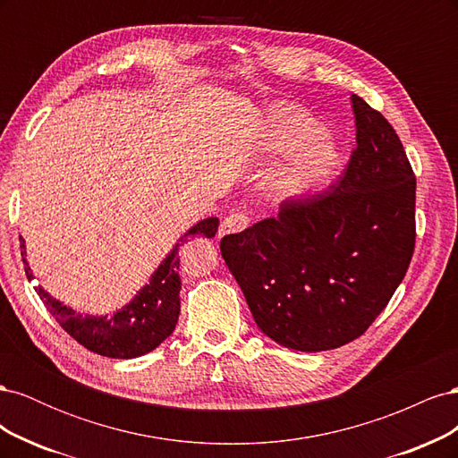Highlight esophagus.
<instances>
[{"label":"esophagus","mask_w":458,"mask_h":458,"mask_svg":"<svg viewBox=\"0 0 458 458\" xmlns=\"http://www.w3.org/2000/svg\"><path fill=\"white\" fill-rule=\"evenodd\" d=\"M248 225H250V217L244 212H233L227 217H224L219 227V234H229V233H241Z\"/></svg>","instance_id":"obj_1"}]
</instances>
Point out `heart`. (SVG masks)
Wrapping results in <instances>:
<instances>
[{
  "label": "heart",
  "mask_w": 458,
  "mask_h": 458,
  "mask_svg": "<svg viewBox=\"0 0 458 458\" xmlns=\"http://www.w3.org/2000/svg\"><path fill=\"white\" fill-rule=\"evenodd\" d=\"M321 126L306 110L279 103L273 105L258 128L261 155L276 157L290 152L271 179L276 199L298 197L321 185L336 165L332 147L321 140Z\"/></svg>",
  "instance_id": "1"
}]
</instances>
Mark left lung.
I'll list each match as a JSON object with an SVG mask.
<instances>
[{
  "label": "left lung",
  "mask_w": 458,
  "mask_h": 458,
  "mask_svg": "<svg viewBox=\"0 0 458 458\" xmlns=\"http://www.w3.org/2000/svg\"><path fill=\"white\" fill-rule=\"evenodd\" d=\"M357 147L327 191L290 197L276 217L221 239L261 332L325 352L365 335L414 252L417 177L392 123L352 95Z\"/></svg>",
  "instance_id": "8db88e82"
}]
</instances>
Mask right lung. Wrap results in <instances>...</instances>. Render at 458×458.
<instances>
[{"label":"right lung","instance_id":"add662e5","mask_svg":"<svg viewBox=\"0 0 458 458\" xmlns=\"http://www.w3.org/2000/svg\"><path fill=\"white\" fill-rule=\"evenodd\" d=\"M219 219L208 217L197 224L189 234H204L212 239L217 233ZM183 241V239H182ZM21 256L24 261L26 276L32 281L34 275L26 261V248L21 239ZM179 244L168 254L157 273L150 276V283L137 294L126 308L113 313L110 317H91L81 315L74 310L63 306L61 301L53 300L44 288L36 286V293L44 306L55 317L66 335H71L86 350L113 357V359H131L152 352L168 338L179 317Z\"/></svg>","mask_w":458,"mask_h":458}]
</instances>
